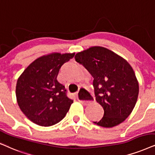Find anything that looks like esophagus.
Instances as JSON below:
<instances>
[{"instance_id": "obj_1", "label": "esophagus", "mask_w": 155, "mask_h": 155, "mask_svg": "<svg viewBox=\"0 0 155 155\" xmlns=\"http://www.w3.org/2000/svg\"><path fill=\"white\" fill-rule=\"evenodd\" d=\"M76 97H77V99L80 102L85 105L88 104L93 101V97L90 95V94L87 90L84 89H81L79 92L76 94Z\"/></svg>"}]
</instances>
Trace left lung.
I'll use <instances>...</instances> for the list:
<instances>
[{
	"label": "left lung",
	"mask_w": 155,
	"mask_h": 155,
	"mask_svg": "<svg viewBox=\"0 0 155 155\" xmlns=\"http://www.w3.org/2000/svg\"><path fill=\"white\" fill-rule=\"evenodd\" d=\"M75 59L93 76L96 100L104 109L99 126L113 127L132 113L139 94V83L130 64L116 53L92 46L76 54Z\"/></svg>",
	"instance_id": "left-lung-1"
}]
</instances>
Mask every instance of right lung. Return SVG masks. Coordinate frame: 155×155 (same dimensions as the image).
Wrapping results in <instances>:
<instances>
[{"label": "right lung", "instance_id": "1", "mask_svg": "<svg viewBox=\"0 0 155 155\" xmlns=\"http://www.w3.org/2000/svg\"><path fill=\"white\" fill-rule=\"evenodd\" d=\"M75 53H51L36 58L18 79L15 95L21 110L42 127L57 124L64 118L73 100L57 80L59 69Z\"/></svg>", "mask_w": 155, "mask_h": 155}]
</instances>
